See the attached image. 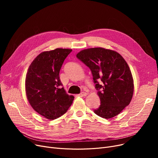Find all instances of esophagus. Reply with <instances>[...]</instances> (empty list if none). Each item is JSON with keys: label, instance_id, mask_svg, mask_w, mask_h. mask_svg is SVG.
<instances>
[{"label": "esophagus", "instance_id": "esophagus-1", "mask_svg": "<svg viewBox=\"0 0 158 158\" xmlns=\"http://www.w3.org/2000/svg\"><path fill=\"white\" fill-rule=\"evenodd\" d=\"M79 95H80L81 97H85V96L87 95V93H86V92H81V93L79 94Z\"/></svg>", "mask_w": 158, "mask_h": 158}]
</instances>
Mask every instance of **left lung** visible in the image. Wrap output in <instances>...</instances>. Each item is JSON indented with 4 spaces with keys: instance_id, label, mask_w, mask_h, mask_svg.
Masks as SVG:
<instances>
[{
    "instance_id": "8db88e82",
    "label": "left lung",
    "mask_w": 158,
    "mask_h": 158,
    "mask_svg": "<svg viewBox=\"0 0 158 158\" xmlns=\"http://www.w3.org/2000/svg\"><path fill=\"white\" fill-rule=\"evenodd\" d=\"M77 57L92 72L100 98L101 105L94 113L106 119L118 114L129 104L134 91L133 79L125 60L118 52L101 47L82 50Z\"/></svg>"
}]
</instances>
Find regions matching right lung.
Masks as SVG:
<instances>
[{
  "label": "right lung",
  "mask_w": 158,
  "mask_h": 158,
  "mask_svg": "<svg viewBox=\"0 0 158 158\" xmlns=\"http://www.w3.org/2000/svg\"><path fill=\"white\" fill-rule=\"evenodd\" d=\"M72 50L56 48L43 52L29 66L26 78V95L38 113L49 120L60 117L68 111L74 97L66 93L60 71Z\"/></svg>",
  "instance_id": "right-lung-1"
}]
</instances>
